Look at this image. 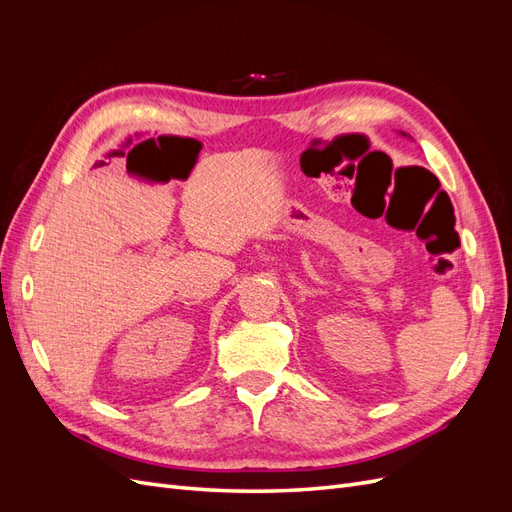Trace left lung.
Here are the masks:
<instances>
[{"label":"left lung","instance_id":"8db88e82","mask_svg":"<svg viewBox=\"0 0 512 512\" xmlns=\"http://www.w3.org/2000/svg\"><path fill=\"white\" fill-rule=\"evenodd\" d=\"M399 134H401V136H408V134H406V132H399ZM408 138H410V136H408Z\"/></svg>","mask_w":512,"mask_h":512}]
</instances>
